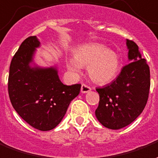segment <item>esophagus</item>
Returning <instances> with one entry per match:
<instances>
[{"instance_id":"obj_1","label":"esophagus","mask_w":158,"mask_h":158,"mask_svg":"<svg viewBox=\"0 0 158 158\" xmlns=\"http://www.w3.org/2000/svg\"><path fill=\"white\" fill-rule=\"evenodd\" d=\"M91 90H92V88L89 86H87V85H86V84H82V85H81V92H82V93H86V92H90Z\"/></svg>"}]
</instances>
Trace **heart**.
Masks as SVG:
<instances>
[{
	"mask_svg": "<svg viewBox=\"0 0 158 158\" xmlns=\"http://www.w3.org/2000/svg\"><path fill=\"white\" fill-rule=\"evenodd\" d=\"M67 68L79 72L81 66H88V74L93 81L99 84L110 82L119 70V58L114 51L100 43H90L78 48L74 58L66 60Z\"/></svg>",
	"mask_w": 158,
	"mask_h": 158,
	"instance_id": "obj_1",
	"label": "heart"
}]
</instances>
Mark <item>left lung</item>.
<instances>
[{
    "instance_id": "1",
    "label": "left lung",
    "mask_w": 158,
    "mask_h": 158,
    "mask_svg": "<svg viewBox=\"0 0 158 158\" xmlns=\"http://www.w3.org/2000/svg\"><path fill=\"white\" fill-rule=\"evenodd\" d=\"M131 62L121 70L111 83L97 88L99 105L95 113L97 120L109 129L117 130L133 122L143 111L150 90V69L133 41L127 39Z\"/></svg>"
}]
</instances>
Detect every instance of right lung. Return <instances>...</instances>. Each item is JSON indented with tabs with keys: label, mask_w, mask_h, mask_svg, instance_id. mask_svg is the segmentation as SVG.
<instances>
[{
	"label": "right lung",
	"mask_w": 158,
	"mask_h": 158,
	"mask_svg": "<svg viewBox=\"0 0 158 158\" xmlns=\"http://www.w3.org/2000/svg\"><path fill=\"white\" fill-rule=\"evenodd\" d=\"M40 41L29 36L13 56L8 77V93L19 116L40 131H50L61 123L70 102L78 96L81 84L66 86L55 67H31Z\"/></svg>",
	"instance_id": "1"
}]
</instances>
